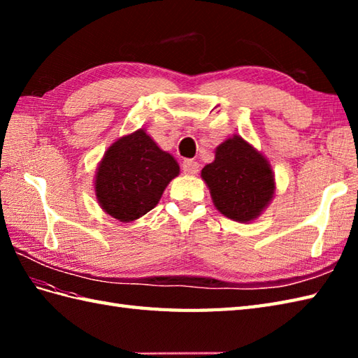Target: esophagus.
I'll return each instance as SVG.
<instances>
[{
    "label": "esophagus",
    "mask_w": 358,
    "mask_h": 358,
    "mask_svg": "<svg viewBox=\"0 0 358 358\" xmlns=\"http://www.w3.org/2000/svg\"><path fill=\"white\" fill-rule=\"evenodd\" d=\"M181 169L186 175H195L199 172V163L194 162V159H185L183 164H181Z\"/></svg>",
    "instance_id": "34e87169"
}]
</instances>
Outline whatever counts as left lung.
<instances>
[{
	"instance_id": "1",
	"label": "left lung",
	"mask_w": 358,
	"mask_h": 358,
	"mask_svg": "<svg viewBox=\"0 0 358 358\" xmlns=\"http://www.w3.org/2000/svg\"><path fill=\"white\" fill-rule=\"evenodd\" d=\"M201 178L218 212L238 223L257 220L275 195L268 158L237 134L217 146L215 159L203 167Z\"/></svg>"
}]
</instances>
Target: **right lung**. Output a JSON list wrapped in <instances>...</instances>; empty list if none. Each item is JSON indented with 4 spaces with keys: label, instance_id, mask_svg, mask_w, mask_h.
Returning a JSON list of instances; mask_svg holds the SVG:
<instances>
[{
    "label": "right lung",
    "instance_id": "1",
    "mask_svg": "<svg viewBox=\"0 0 358 358\" xmlns=\"http://www.w3.org/2000/svg\"><path fill=\"white\" fill-rule=\"evenodd\" d=\"M180 166L144 129L112 143L98 163L94 187L101 209L129 223L154 209Z\"/></svg>",
    "mask_w": 358,
    "mask_h": 358
}]
</instances>
